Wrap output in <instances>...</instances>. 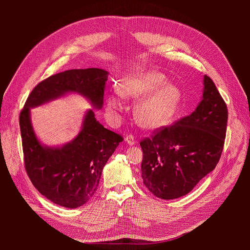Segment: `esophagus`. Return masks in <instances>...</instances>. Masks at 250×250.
<instances>
[{
    "instance_id": "obj_1",
    "label": "esophagus",
    "mask_w": 250,
    "mask_h": 250,
    "mask_svg": "<svg viewBox=\"0 0 250 250\" xmlns=\"http://www.w3.org/2000/svg\"><path fill=\"white\" fill-rule=\"evenodd\" d=\"M125 140L126 144H127V145H129V146H133V145H135V139H134V136H133L132 134L127 135V136L125 138Z\"/></svg>"
}]
</instances>
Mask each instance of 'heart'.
I'll return each instance as SVG.
<instances>
[{
	"instance_id": "1",
	"label": "heart",
	"mask_w": 250,
	"mask_h": 250,
	"mask_svg": "<svg viewBox=\"0 0 250 250\" xmlns=\"http://www.w3.org/2000/svg\"><path fill=\"white\" fill-rule=\"evenodd\" d=\"M165 77L157 72L140 73L126 78L120 86L121 94L128 99L142 98L135 106V119L139 125L155 128L166 124L176 113L181 92L174 84H165ZM124 109L121 95L113 94L106 101V111L117 116Z\"/></svg>"
}]
</instances>
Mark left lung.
<instances>
[{"label": "left lung", "instance_id": "8db88e82", "mask_svg": "<svg viewBox=\"0 0 250 250\" xmlns=\"http://www.w3.org/2000/svg\"><path fill=\"white\" fill-rule=\"evenodd\" d=\"M228 116L227 104L215 83L205 75L203 99L197 109L141 139V177L146 187L163 200L191 192L220 161Z\"/></svg>", "mask_w": 250, "mask_h": 250}]
</instances>
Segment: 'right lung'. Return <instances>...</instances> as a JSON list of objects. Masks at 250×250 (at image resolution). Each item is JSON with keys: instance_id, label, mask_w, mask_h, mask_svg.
I'll return each instance as SVG.
<instances>
[{"instance_id": "obj_1", "label": "right lung", "mask_w": 250, "mask_h": 250, "mask_svg": "<svg viewBox=\"0 0 250 250\" xmlns=\"http://www.w3.org/2000/svg\"><path fill=\"white\" fill-rule=\"evenodd\" d=\"M108 72L103 69H72L39 83L20 114L23 161L27 176L38 191L52 203L75 208L96 193L102 171L124 137L104 128L89 110L79 134L62 147L43 146L34 134L30 108L68 92L79 93L97 109L104 104Z\"/></svg>"}]
</instances>
